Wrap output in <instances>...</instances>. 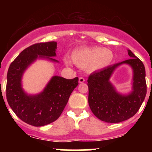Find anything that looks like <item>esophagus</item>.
I'll return each instance as SVG.
<instances>
[{
    "label": "esophagus",
    "instance_id": "1",
    "mask_svg": "<svg viewBox=\"0 0 152 152\" xmlns=\"http://www.w3.org/2000/svg\"><path fill=\"white\" fill-rule=\"evenodd\" d=\"M85 79H84L83 77H82V76L79 78V83H84V82H85Z\"/></svg>",
    "mask_w": 152,
    "mask_h": 152
}]
</instances>
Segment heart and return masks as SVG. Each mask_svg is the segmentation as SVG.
I'll return each mask as SVG.
<instances>
[{
    "label": "heart",
    "mask_w": 152,
    "mask_h": 152,
    "mask_svg": "<svg viewBox=\"0 0 152 152\" xmlns=\"http://www.w3.org/2000/svg\"><path fill=\"white\" fill-rule=\"evenodd\" d=\"M72 60L75 65L90 71L105 68L112 63L114 58L113 51L102 47L85 48L79 49L72 53ZM67 65H70V61L65 59Z\"/></svg>",
    "instance_id": "heart-1"
}]
</instances>
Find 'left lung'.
<instances>
[{"label": "left lung", "mask_w": 152, "mask_h": 152, "mask_svg": "<svg viewBox=\"0 0 152 152\" xmlns=\"http://www.w3.org/2000/svg\"><path fill=\"white\" fill-rule=\"evenodd\" d=\"M128 54L129 59L94 72L87 80L90 110L98 118L107 123H120L134 116L146 95L143 63L130 50ZM122 64H129L133 70V91L128 95L118 93L109 82L114 70Z\"/></svg>", "instance_id": "obj_1"}]
</instances>
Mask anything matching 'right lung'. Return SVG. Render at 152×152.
<instances>
[{
    "label": "right lung",
    "instance_id": "obj_1",
    "mask_svg": "<svg viewBox=\"0 0 152 152\" xmlns=\"http://www.w3.org/2000/svg\"><path fill=\"white\" fill-rule=\"evenodd\" d=\"M56 42L36 43L24 49L11 63L7 73V99L16 115L34 126H42L55 121L62 114L70 94L79 85V78L66 79L55 76L42 93L28 95L24 92L21 79L24 71L37 58L58 62Z\"/></svg>",
    "mask_w": 152,
    "mask_h": 152
}]
</instances>
